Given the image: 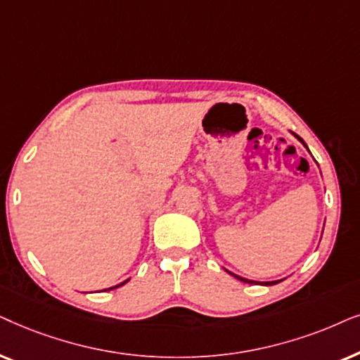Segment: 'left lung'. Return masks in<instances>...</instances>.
<instances>
[{
  "mask_svg": "<svg viewBox=\"0 0 360 360\" xmlns=\"http://www.w3.org/2000/svg\"><path fill=\"white\" fill-rule=\"evenodd\" d=\"M293 135H295V138H296V140H298V141H301V143H303V146L306 148V150H308V146H306V143L303 141V138H301V136H298V135H296V133H293ZM309 151V150H308ZM311 153V151H309ZM230 273V271H229ZM230 275H232V276H236L237 278V280H240V281H243V283H250V285H263V286H271V285H276V283H280V280H276V281H260V283H258V281H253V280H247V278H242V276H238V275H236V273H230Z\"/></svg>",
  "mask_w": 360,
  "mask_h": 360,
  "instance_id": "1",
  "label": "left lung"
}]
</instances>
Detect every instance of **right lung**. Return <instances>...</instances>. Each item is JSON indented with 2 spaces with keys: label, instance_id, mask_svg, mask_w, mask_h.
<instances>
[{
  "label": "right lung",
  "instance_id": "obj_1",
  "mask_svg": "<svg viewBox=\"0 0 360 360\" xmlns=\"http://www.w3.org/2000/svg\"><path fill=\"white\" fill-rule=\"evenodd\" d=\"M128 281H130V278H128V280H124L123 283H120V285H115V286H112V288H107V290H115V288H118V286H123L124 283H128ZM107 290H103V291H107Z\"/></svg>",
  "mask_w": 360,
  "mask_h": 360
}]
</instances>
